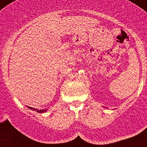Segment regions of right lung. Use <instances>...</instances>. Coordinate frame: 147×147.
I'll use <instances>...</instances> for the list:
<instances>
[{
  "label": "right lung",
  "instance_id": "right-lung-1",
  "mask_svg": "<svg viewBox=\"0 0 147 147\" xmlns=\"http://www.w3.org/2000/svg\"><path fill=\"white\" fill-rule=\"evenodd\" d=\"M28 108H29V109H33V110H34V111L36 110L37 112H39V113H42V112H46V109H42H42H35V108L30 107H29Z\"/></svg>",
  "mask_w": 147,
  "mask_h": 147
}]
</instances>
